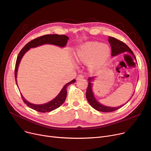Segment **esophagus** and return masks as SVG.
I'll list each match as a JSON object with an SVG mask.
<instances>
[{
    "instance_id": "obj_1",
    "label": "esophagus",
    "mask_w": 151,
    "mask_h": 151,
    "mask_svg": "<svg viewBox=\"0 0 151 151\" xmlns=\"http://www.w3.org/2000/svg\"><path fill=\"white\" fill-rule=\"evenodd\" d=\"M83 78H84V76H83V75H78V76H77L76 79H77V80H81V79H83Z\"/></svg>"
}]
</instances>
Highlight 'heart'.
<instances>
[{
    "instance_id": "heart-1",
    "label": "heart",
    "mask_w": 151,
    "mask_h": 151,
    "mask_svg": "<svg viewBox=\"0 0 151 151\" xmlns=\"http://www.w3.org/2000/svg\"><path fill=\"white\" fill-rule=\"evenodd\" d=\"M110 55L111 48L108 45L92 41L79 47L75 53V59L79 63H89L90 70L95 71L106 64Z\"/></svg>"
}]
</instances>
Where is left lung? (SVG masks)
Returning <instances> with one entry per match:
<instances>
[{
  "instance_id": "left-lung-1",
  "label": "left lung",
  "mask_w": 151,
  "mask_h": 151,
  "mask_svg": "<svg viewBox=\"0 0 151 151\" xmlns=\"http://www.w3.org/2000/svg\"><path fill=\"white\" fill-rule=\"evenodd\" d=\"M108 42L110 43L111 47V55L112 56H115V55H117V54L122 53V52H129L131 53L133 56L135 58L133 52V51L131 50L130 47L127 45L125 43L122 42V41H120L119 40H117L116 38L112 37H109L108 38ZM94 78L92 77L89 78V83H88V88H87L86 90V99L88 100V102L89 103V104L91 105L92 108L94 109H96L97 111H99L101 112H113L114 111L121 108L123 106H121L119 107H108V106H105L101 105L97 101L96 98L94 97V96L93 94L92 91V84H91V80H92Z\"/></svg>"
}]
</instances>
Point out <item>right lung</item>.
<instances>
[{
    "label": "right lung",
    "instance_id": "right-lung-1",
    "mask_svg": "<svg viewBox=\"0 0 151 151\" xmlns=\"http://www.w3.org/2000/svg\"><path fill=\"white\" fill-rule=\"evenodd\" d=\"M68 38H69L65 35H58V34L45 35L41 37H39L38 38H36L32 40H31L30 42H29L28 43H27L24 46V47H22V49L19 52L18 56L17 57V62H16L15 69H14V77H15L16 83H17V75L18 68L19 64V62L21 61V59H22L23 55L26 52H27L30 47H35L44 44H52V45H57L61 47H64L67 44ZM76 80L74 79V80H73L72 81H71L70 82L66 84L56 97H55L54 99H53L52 101H50L49 103H47V104H43V105L32 104L26 101L21 94V97L23 101L24 102L25 104L27 105V106H28L29 108L32 109L37 111L40 112V113L50 112L54 109L58 108L63 104V102L65 101V99L67 97V88L69 84H72Z\"/></svg>",
    "mask_w": 151,
    "mask_h": 151
}]
</instances>
